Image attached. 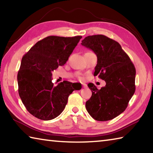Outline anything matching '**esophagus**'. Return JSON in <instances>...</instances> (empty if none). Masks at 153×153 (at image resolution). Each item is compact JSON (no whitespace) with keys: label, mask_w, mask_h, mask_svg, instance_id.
I'll use <instances>...</instances> for the list:
<instances>
[{"label":"esophagus","mask_w":153,"mask_h":153,"mask_svg":"<svg viewBox=\"0 0 153 153\" xmlns=\"http://www.w3.org/2000/svg\"><path fill=\"white\" fill-rule=\"evenodd\" d=\"M83 88H87V85L86 84H82Z\"/></svg>","instance_id":"1"}]
</instances>
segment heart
<instances>
[{
	"mask_svg": "<svg viewBox=\"0 0 153 153\" xmlns=\"http://www.w3.org/2000/svg\"><path fill=\"white\" fill-rule=\"evenodd\" d=\"M79 78H80V79H83V78H82V77H79Z\"/></svg>",
	"mask_w": 153,
	"mask_h": 153,
	"instance_id": "b5f03b06",
	"label": "heart"
}]
</instances>
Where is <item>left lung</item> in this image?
I'll return each mask as SVG.
<instances>
[{
	"instance_id": "1",
	"label": "left lung",
	"mask_w": 153,
	"mask_h": 153,
	"mask_svg": "<svg viewBox=\"0 0 153 153\" xmlns=\"http://www.w3.org/2000/svg\"><path fill=\"white\" fill-rule=\"evenodd\" d=\"M81 45L96 54L94 76L106 82L100 90L88 84L92 94L86 102V110L95 120H113L126 110L135 92V67L120 44L104 35L87 36Z\"/></svg>"
}]
</instances>
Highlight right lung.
Listing matches in <instances>:
<instances>
[{
  "label": "right lung",
  "instance_id": "obj_1",
  "mask_svg": "<svg viewBox=\"0 0 153 153\" xmlns=\"http://www.w3.org/2000/svg\"><path fill=\"white\" fill-rule=\"evenodd\" d=\"M82 38L48 36L23 56L17 74L18 92L27 111L36 118L47 121L58 117L69 96L77 90L67 81L54 86L52 71L66 63Z\"/></svg>",
  "mask_w": 153,
  "mask_h": 153
}]
</instances>
